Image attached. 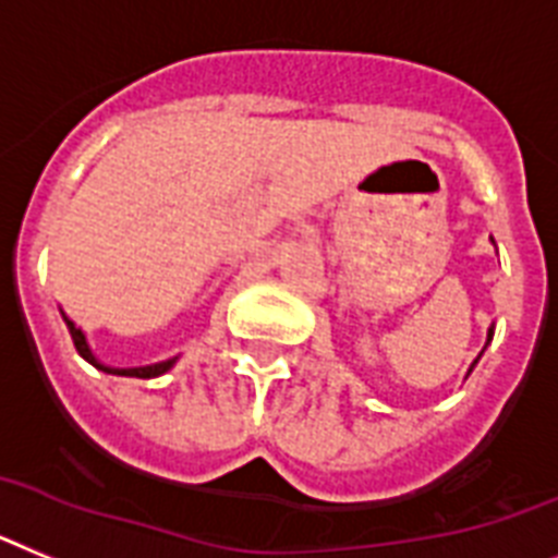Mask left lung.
<instances>
[{"label": "left lung", "mask_w": 558, "mask_h": 558, "mask_svg": "<svg viewBox=\"0 0 558 558\" xmlns=\"http://www.w3.org/2000/svg\"><path fill=\"white\" fill-rule=\"evenodd\" d=\"M488 337H492V333H488Z\"/></svg>", "instance_id": "8db88e82"}]
</instances>
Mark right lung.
I'll return each instance as SVG.
<instances>
[{
  "label": "right lung",
  "instance_id": "1",
  "mask_svg": "<svg viewBox=\"0 0 558 558\" xmlns=\"http://www.w3.org/2000/svg\"><path fill=\"white\" fill-rule=\"evenodd\" d=\"M66 328H70L72 342H75L77 353H81V356H84L86 362H92V365H95V367H100V371H106V373H114V376H137V379H154V376H162L165 371H171V365H173V360H168V362H159V365H148V367H125V371L104 367L98 360H95V356H92V351H89V345H86V337H84V333H81V328L72 326L70 319H66Z\"/></svg>",
  "mask_w": 558,
  "mask_h": 558
}]
</instances>
